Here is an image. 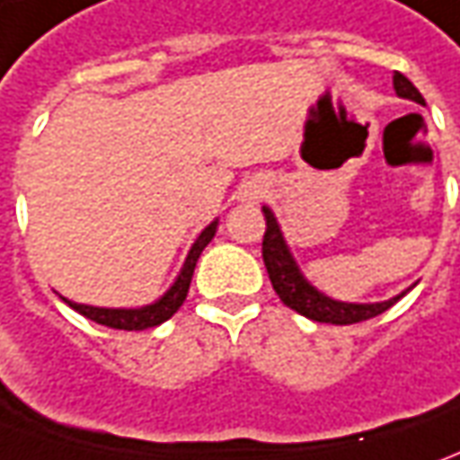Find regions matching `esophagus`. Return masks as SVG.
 Returning <instances> with one entry per match:
<instances>
[{
    "instance_id": "34e87169",
    "label": "esophagus",
    "mask_w": 460,
    "mask_h": 460,
    "mask_svg": "<svg viewBox=\"0 0 460 460\" xmlns=\"http://www.w3.org/2000/svg\"><path fill=\"white\" fill-rule=\"evenodd\" d=\"M270 189V183L261 176H252L243 181L239 186V201H246V204H256L259 199H264V193Z\"/></svg>"
}]
</instances>
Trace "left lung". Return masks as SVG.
<instances>
[{
    "mask_svg": "<svg viewBox=\"0 0 460 460\" xmlns=\"http://www.w3.org/2000/svg\"><path fill=\"white\" fill-rule=\"evenodd\" d=\"M393 87H395L398 98L413 100L418 105H426L423 95L418 93V87L405 75H393ZM261 211H264V218H267V231H264V242H261V256H264V267L270 271L271 287H274V292L279 295V299L287 307L305 314L307 320L327 322V324L365 322L370 320V317L383 314L385 309L393 307L411 289L408 287L405 292L390 296V299H383V302H342V299H335V296H327L302 274L295 254L289 249V243L284 239L282 226H279V221L274 217V211H271L270 206H261Z\"/></svg>",
    "mask_w": 460,
    "mask_h": 460,
    "instance_id": "obj_1",
    "label": "left lung"
}]
</instances>
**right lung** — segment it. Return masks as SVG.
Returning <instances> with one entry per match:
<instances>
[{"instance_id": "add662e5", "label": "right lung", "mask_w": 460, "mask_h": 460, "mask_svg": "<svg viewBox=\"0 0 460 460\" xmlns=\"http://www.w3.org/2000/svg\"><path fill=\"white\" fill-rule=\"evenodd\" d=\"M218 229V218H214L208 226H206L196 242L189 249V256L183 261V267L178 271V277L173 279V284L165 289L164 295L158 296L151 305H143V307H93V305H80V302H73L67 296H62L75 312H80L87 320L98 322V324H105V327H112V330H148V327H158L164 324L165 320H171L178 312V307L183 305V299L189 295L190 277H193V270H196V261L199 256L206 249V243L214 239V234Z\"/></svg>"}]
</instances>
